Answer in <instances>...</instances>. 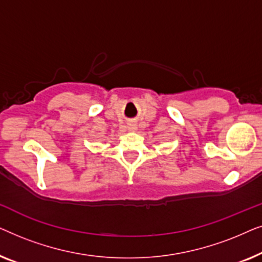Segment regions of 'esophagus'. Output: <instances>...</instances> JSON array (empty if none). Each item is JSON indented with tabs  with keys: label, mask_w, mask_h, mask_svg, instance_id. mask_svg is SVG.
Returning <instances> with one entry per match:
<instances>
[{
	"label": "esophagus",
	"mask_w": 262,
	"mask_h": 262,
	"mask_svg": "<svg viewBox=\"0 0 262 262\" xmlns=\"http://www.w3.org/2000/svg\"><path fill=\"white\" fill-rule=\"evenodd\" d=\"M127 127H128V130H130V131H136V130H137V125L134 124V123L128 124Z\"/></svg>",
	"instance_id": "esophagus-1"
}]
</instances>
